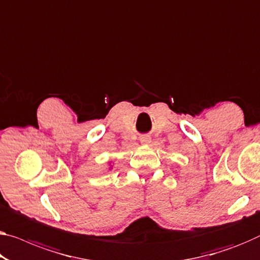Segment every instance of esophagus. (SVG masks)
<instances>
[{"label":"esophagus","instance_id":"34e87169","mask_svg":"<svg viewBox=\"0 0 260 260\" xmlns=\"http://www.w3.org/2000/svg\"><path fill=\"white\" fill-rule=\"evenodd\" d=\"M139 141H141V143L144 144V145H146V144H149L151 142V137L147 135H144V136H141Z\"/></svg>","mask_w":260,"mask_h":260}]
</instances>
